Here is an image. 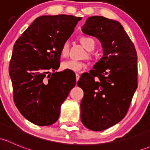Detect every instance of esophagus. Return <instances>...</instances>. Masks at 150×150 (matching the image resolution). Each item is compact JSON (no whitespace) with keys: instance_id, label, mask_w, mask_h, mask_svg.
<instances>
[{"instance_id":"obj_1","label":"esophagus","mask_w":150,"mask_h":150,"mask_svg":"<svg viewBox=\"0 0 150 150\" xmlns=\"http://www.w3.org/2000/svg\"><path fill=\"white\" fill-rule=\"evenodd\" d=\"M75 76H76V81L78 82V80L80 79V75L78 73H76L75 74Z\"/></svg>"}]
</instances>
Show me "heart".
<instances>
[{
    "mask_svg": "<svg viewBox=\"0 0 150 150\" xmlns=\"http://www.w3.org/2000/svg\"><path fill=\"white\" fill-rule=\"evenodd\" d=\"M80 41L84 48L88 51L93 49L95 46L94 40L91 38L88 37V36L81 37ZM68 52H69V43L67 41L62 47L61 54L63 57H65L68 54ZM86 67V65L84 62L75 59H67L62 63V68L63 69H67V70H71L73 72H81Z\"/></svg>",
    "mask_w": 150,
    "mask_h": 150,
    "instance_id": "obj_1",
    "label": "heart"
}]
</instances>
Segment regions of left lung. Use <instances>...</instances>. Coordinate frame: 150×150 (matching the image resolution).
Here are the masks:
<instances>
[{
  "label": "left lung",
  "instance_id": "obj_1",
  "mask_svg": "<svg viewBox=\"0 0 150 150\" xmlns=\"http://www.w3.org/2000/svg\"><path fill=\"white\" fill-rule=\"evenodd\" d=\"M83 33L102 43L103 57L77 83L84 92L81 118L88 129L101 131L117 124L127 114L137 88L135 46L118 22L102 16L86 19Z\"/></svg>",
  "mask_w": 150,
  "mask_h": 150
}]
</instances>
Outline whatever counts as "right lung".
<instances>
[{
    "label": "right lung",
    "mask_w": 150,
    "mask_h": 150,
    "mask_svg": "<svg viewBox=\"0 0 150 150\" xmlns=\"http://www.w3.org/2000/svg\"><path fill=\"white\" fill-rule=\"evenodd\" d=\"M81 17L71 15L37 18L16 40L9 64L13 101L21 114L40 126L51 125L75 86V75L60 65L61 49Z\"/></svg>",
    "instance_id": "right-lung-1"
}]
</instances>
